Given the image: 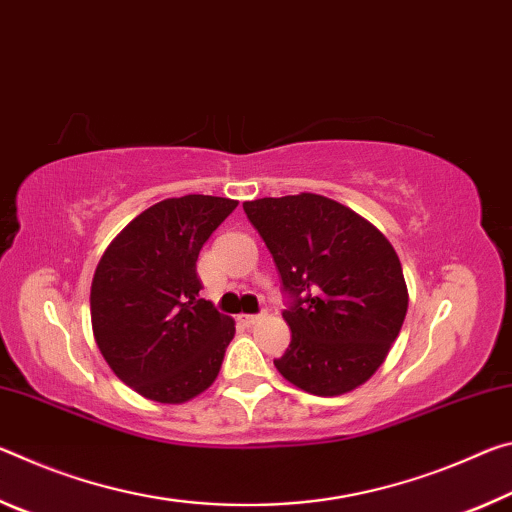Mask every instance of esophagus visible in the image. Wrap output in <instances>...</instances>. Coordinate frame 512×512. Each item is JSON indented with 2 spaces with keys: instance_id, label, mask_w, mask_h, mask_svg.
<instances>
[{
  "instance_id": "obj_1",
  "label": "esophagus",
  "mask_w": 512,
  "mask_h": 512,
  "mask_svg": "<svg viewBox=\"0 0 512 512\" xmlns=\"http://www.w3.org/2000/svg\"><path fill=\"white\" fill-rule=\"evenodd\" d=\"M265 315H267V313H258V315H240V322L245 324V326H254V324H258V322H263V320H265Z\"/></svg>"
}]
</instances>
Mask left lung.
<instances>
[{
  "label": "left lung",
  "instance_id": "8db88e82",
  "mask_svg": "<svg viewBox=\"0 0 512 512\" xmlns=\"http://www.w3.org/2000/svg\"><path fill=\"white\" fill-rule=\"evenodd\" d=\"M242 208L290 297L283 320L292 340L276 370L317 397L363 385L406 320L408 288L395 247L365 217L313 192Z\"/></svg>",
  "mask_w": 512,
  "mask_h": 512
}]
</instances>
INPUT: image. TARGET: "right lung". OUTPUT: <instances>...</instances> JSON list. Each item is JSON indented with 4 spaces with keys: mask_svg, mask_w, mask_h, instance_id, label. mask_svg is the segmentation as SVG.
<instances>
[{
    "mask_svg": "<svg viewBox=\"0 0 512 512\" xmlns=\"http://www.w3.org/2000/svg\"><path fill=\"white\" fill-rule=\"evenodd\" d=\"M236 199H163L117 233L90 286L92 333L138 395L183 404L220 374L236 322L201 299L197 258Z\"/></svg>",
    "mask_w": 512,
    "mask_h": 512,
    "instance_id": "1",
    "label": "right lung"
}]
</instances>
